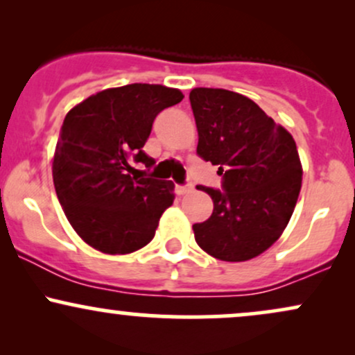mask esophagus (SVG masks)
Here are the masks:
<instances>
[{"label":"esophagus","instance_id":"esophagus-1","mask_svg":"<svg viewBox=\"0 0 355 355\" xmlns=\"http://www.w3.org/2000/svg\"><path fill=\"white\" fill-rule=\"evenodd\" d=\"M175 190H177L178 195H185V193H189V191L193 190V187H191L190 183L189 185H177L175 187Z\"/></svg>","mask_w":355,"mask_h":355}]
</instances>
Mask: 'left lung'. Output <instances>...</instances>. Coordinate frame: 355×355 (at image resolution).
I'll list each match as a JSON object with an SVG mask.
<instances>
[{"instance_id": "obj_1", "label": "left lung", "mask_w": 355, "mask_h": 355, "mask_svg": "<svg viewBox=\"0 0 355 355\" xmlns=\"http://www.w3.org/2000/svg\"><path fill=\"white\" fill-rule=\"evenodd\" d=\"M190 105L198 157L223 175V191L197 187L210 195L214 211L193 225L195 240L218 260L254 259L282 235L294 214L302 187L294 138L240 93L193 88Z\"/></svg>"}]
</instances>
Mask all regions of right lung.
Listing matches in <instances>:
<instances>
[{
    "label": "right lung",
    "mask_w": 355,
    "mask_h": 355,
    "mask_svg": "<svg viewBox=\"0 0 355 355\" xmlns=\"http://www.w3.org/2000/svg\"><path fill=\"white\" fill-rule=\"evenodd\" d=\"M182 98L177 88L133 83L88 96L64 116L53 183L68 222L89 247L123 255L153 239L175 185L132 177V164L155 165L141 148L155 116Z\"/></svg>",
    "instance_id": "1"
}]
</instances>
